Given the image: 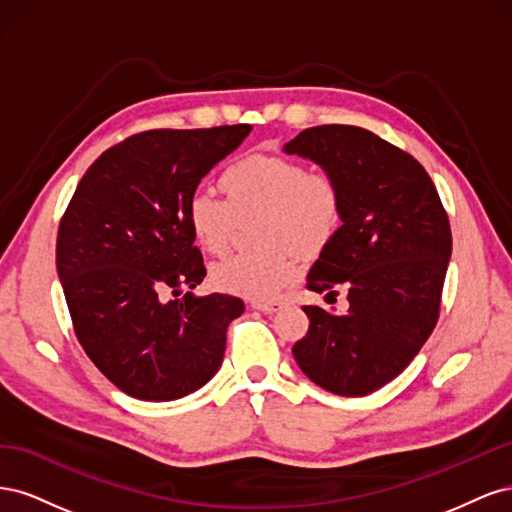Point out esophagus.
I'll use <instances>...</instances> for the list:
<instances>
[{"instance_id": "1", "label": "esophagus", "mask_w": 512, "mask_h": 512, "mask_svg": "<svg viewBox=\"0 0 512 512\" xmlns=\"http://www.w3.org/2000/svg\"><path fill=\"white\" fill-rule=\"evenodd\" d=\"M252 307L258 309V312H262V314H273L282 307V301H277V299H273V301H252Z\"/></svg>"}]
</instances>
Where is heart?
Segmentation results:
<instances>
[{
    "mask_svg": "<svg viewBox=\"0 0 512 512\" xmlns=\"http://www.w3.org/2000/svg\"><path fill=\"white\" fill-rule=\"evenodd\" d=\"M226 200L209 190H196L185 207V220L196 243L220 254L232 235L235 218L256 220L254 252L226 256L211 267V282L247 299L275 297L299 275V262L288 247L314 254L327 245L342 224V192L333 177L307 173L294 160L250 156L222 173Z\"/></svg>",
    "mask_w": 512,
    "mask_h": 512,
    "instance_id": "b5f03b06",
    "label": "heart"
}]
</instances>
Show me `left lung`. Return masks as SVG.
<instances>
[{"label":"left lung","instance_id":"8db88e82","mask_svg":"<svg viewBox=\"0 0 512 512\" xmlns=\"http://www.w3.org/2000/svg\"><path fill=\"white\" fill-rule=\"evenodd\" d=\"M342 192V226L307 275L314 292L348 290V309L305 305L294 361L320 389L363 397L404 371L438 322L453 239L427 170L356 126L307 128L284 145ZM327 294V297H329Z\"/></svg>","mask_w":512,"mask_h":512}]
</instances>
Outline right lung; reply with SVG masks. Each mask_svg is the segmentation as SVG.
<instances>
[{"label":"right lung","instance_id":"obj_1","mask_svg":"<svg viewBox=\"0 0 512 512\" xmlns=\"http://www.w3.org/2000/svg\"><path fill=\"white\" fill-rule=\"evenodd\" d=\"M252 126L149 130L89 166L59 224L57 275L83 350L119 391L173 401L222 365L230 294L164 299L207 275L185 207L209 170Z\"/></svg>","mask_w":512,"mask_h":512}]
</instances>
